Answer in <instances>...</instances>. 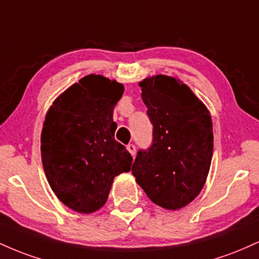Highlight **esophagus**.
Masks as SVG:
<instances>
[{"label": "esophagus", "instance_id": "1", "mask_svg": "<svg viewBox=\"0 0 259 259\" xmlns=\"http://www.w3.org/2000/svg\"><path fill=\"white\" fill-rule=\"evenodd\" d=\"M126 148H127V151H129V153L132 154V156L134 157L136 154V147H135V145H133V144H130V145H127L126 146Z\"/></svg>", "mask_w": 259, "mask_h": 259}]
</instances>
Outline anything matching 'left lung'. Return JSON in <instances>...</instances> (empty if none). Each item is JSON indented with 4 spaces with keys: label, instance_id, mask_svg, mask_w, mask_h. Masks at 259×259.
<instances>
[{
    "label": "left lung",
    "instance_id": "left-lung-1",
    "mask_svg": "<svg viewBox=\"0 0 259 259\" xmlns=\"http://www.w3.org/2000/svg\"><path fill=\"white\" fill-rule=\"evenodd\" d=\"M139 86L153 125V140L147 151L138 152L133 175L153 203L180 209L206 184L213 154L210 113L174 76H148Z\"/></svg>",
    "mask_w": 259,
    "mask_h": 259
}]
</instances>
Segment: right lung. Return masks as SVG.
<instances>
[{
  "mask_svg": "<svg viewBox=\"0 0 259 259\" xmlns=\"http://www.w3.org/2000/svg\"><path fill=\"white\" fill-rule=\"evenodd\" d=\"M124 92L115 80L90 74L53 101L41 133L47 181L62 203L90 214L107 202L113 180L133 157L115 141L113 109Z\"/></svg>",
  "mask_w": 259,
  "mask_h": 259,
  "instance_id": "add662e5",
  "label": "right lung"
}]
</instances>
